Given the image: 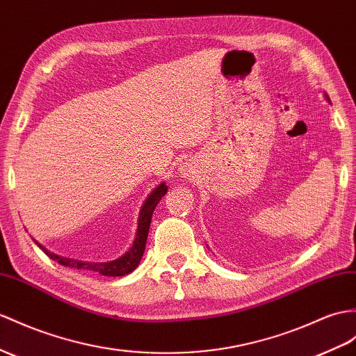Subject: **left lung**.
Wrapping results in <instances>:
<instances>
[{
  "label": "left lung",
  "instance_id": "1",
  "mask_svg": "<svg viewBox=\"0 0 356 356\" xmlns=\"http://www.w3.org/2000/svg\"><path fill=\"white\" fill-rule=\"evenodd\" d=\"M325 98L327 99V102H329V104H331V101H329V97H327V95H326V93H325Z\"/></svg>",
  "mask_w": 356,
  "mask_h": 356
}]
</instances>
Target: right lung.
<instances>
[{"label":"right lung","mask_w":356,"mask_h":356,"mask_svg":"<svg viewBox=\"0 0 356 356\" xmlns=\"http://www.w3.org/2000/svg\"><path fill=\"white\" fill-rule=\"evenodd\" d=\"M166 192H168L166 183H161L152 190V192L148 195V197L145 199V202L140 208V213H138L136 238L133 241L131 248H129L122 257L113 259V261L89 263V261H80V259L60 257L57 254L49 252L47 248H43L40 243H38L36 240L34 241H36V245L51 259H54V261H57L62 266L71 267V268H84V270L98 272L104 276H125L128 273H131L133 270H136V267L140 264V259L143 257L145 246H146V238H148V232H149V227H151L152 213L155 210V207H157V204L161 201V197L166 195Z\"/></svg>","instance_id":"1"}]
</instances>
